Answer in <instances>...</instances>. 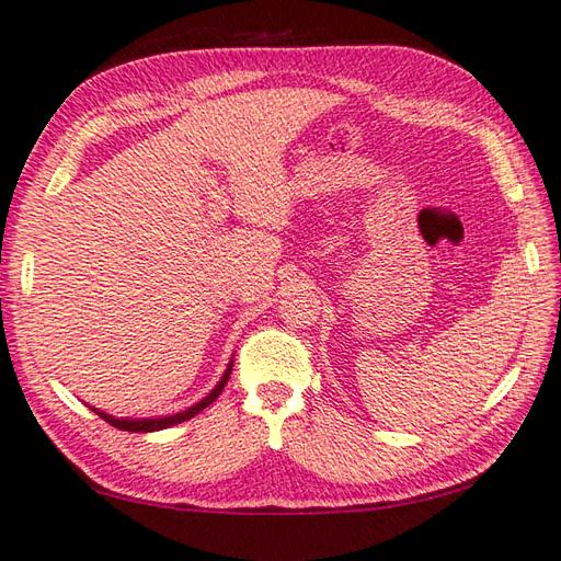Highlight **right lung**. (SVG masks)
Returning <instances> with one entry per match:
<instances>
[{"label":"right lung","instance_id":"add662e5","mask_svg":"<svg viewBox=\"0 0 561 561\" xmlns=\"http://www.w3.org/2000/svg\"><path fill=\"white\" fill-rule=\"evenodd\" d=\"M230 373H232V360H230V365H227V370H225V375H222V380L215 385V390L205 397V399H201L198 404H193V407H188L186 411H179V414H174V416H162V419H113L111 414H106V411H99V409H94L96 414L106 421V424H111V426H116V428H121V431H130V433H150V431H162V428H169V426H176V424H184V421H188V419H193L198 414V411H203L205 407H210L217 397H220V392L225 390V385H227V380H230Z\"/></svg>","mask_w":561,"mask_h":561}]
</instances>
